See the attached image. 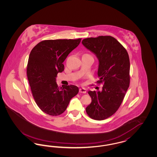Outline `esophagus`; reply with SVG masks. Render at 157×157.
<instances>
[{
  "mask_svg": "<svg viewBox=\"0 0 157 157\" xmlns=\"http://www.w3.org/2000/svg\"><path fill=\"white\" fill-rule=\"evenodd\" d=\"M79 92L80 93H82V94H86V90L85 88H81L79 89Z\"/></svg>",
  "mask_w": 157,
  "mask_h": 157,
  "instance_id": "1",
  "label": "esophagus"
}]
</instances>
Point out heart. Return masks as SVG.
Here are the masks:
<instances>
[{
  "instance_id": "b5f03b06",
  "label": "heart",
  "mask_w": 157,
  "mask_h": 157,
  "mask_svg": "<svg viewBox=\"0 0 157 157\" xmlns=\"http://www.w3.org/2000/svg\"><path fill=\"white\" fill-rule=\"evenodd\" d=\"M85 55H88V54H85Z\"/></svg>"
}]
</instances>
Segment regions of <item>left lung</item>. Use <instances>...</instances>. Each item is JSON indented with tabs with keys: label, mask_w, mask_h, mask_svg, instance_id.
Instances as JSON below:
<instances>
[{
	"label": "left lung",
	"mask_w": 157,
	"mask_h": 157,
	"mask_svg": "<svg viewBox=\"0 0 157 157\" xmlns=\"http://www.w3.org/2000/svg\"><path fill=\"white\" fill-rule=\"evenodd\" d=\"M82 44L99 59L98 84L102 91H88L92 102L86 108L90 118L105 120L119 109L130 83V62L126 49L111 36L84 39Z\"/></svg>",
	"instance_id": "left-lung-1"
}]
</instances>
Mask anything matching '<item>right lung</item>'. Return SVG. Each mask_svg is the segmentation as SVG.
<instances>
[{"instance_id":"add662e5","label":"right lung","mask_w":157,"mask_h":157,"mask_svg":"<svg viewBox=\"0 0 157 157\" xmlns=\"http://www.w3.org/2000/svg\"><path fill=\"white\" fill-rule=\"evenodd\" d=\"M81 40V38L44 40L30 52L27 65L30 89L37 106L48 115L58 116L63 113L79 92L78 87L73 85L59 88L56 78L64 70L62 63Z\"/></svg>"}]
</instances>
